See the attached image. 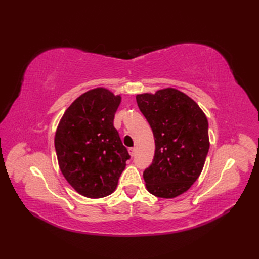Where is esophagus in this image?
Instances as JSON below:
<instances>
[{
	"instance_id": "1",
	"label": "esophagus",
	"mask_w": 259,
	"mask_h": 259,
	"mask_svg": "<svg viewBox=\"0 0 259 259\" xmlns=\"http://www.w3.org/2000/svg\"><path fill=\"white\" fill-rule=\"evenodd\" d=\"M130 154L132 155V156H135V154H136V148H130Z\"/></svg>"
}]
</instances>
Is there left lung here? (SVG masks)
Wrapping results in <instances>:
<instances>
[{
  "mask_svg": "<svg viewBox=\"0 0 259 259\" xmlns=\"http://www.w3.org/2000/svg\"><path fill=\"white\" fill-rule=\"evenodd\" d=\"M152 130L155 151L144 170L148 191L159 198L186 192L200 176L209 149L208 122L195 101L175 89L136 96Z\"/></svg>",
  "mask_w": 259,
  "mask_h": 259,
  "instance_id": "1",
  "label": "left lung"
}]
</instances>
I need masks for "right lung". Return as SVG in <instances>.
<instances>
[{"mask_svg":"<svg viewBox=\"0 0 259 259\" xmlns=\"http://www.w3.org/2000/svg\"><path fill=\"white\" fill-rule=\"evenodd\" d=\"M121 97L106 89L86 92L62 115L55 135L61 173L84 197L111 194L130 160L113 126Z\"/></svg>","mask_w":259,"mask_h":259,"instance_id":"right-lung-1","label":"right lung"}]
</instances>
